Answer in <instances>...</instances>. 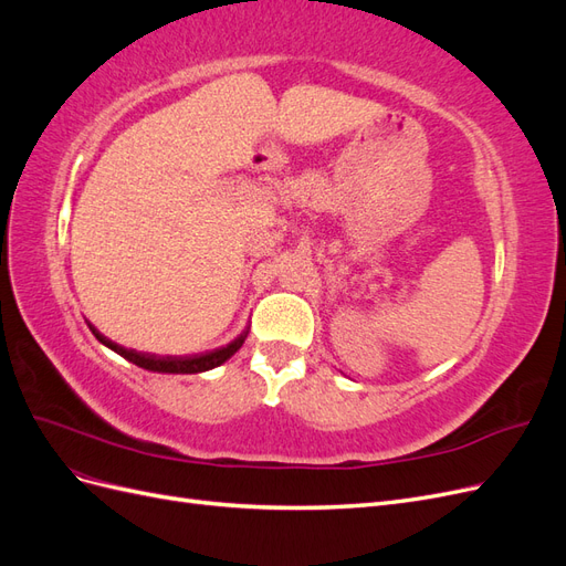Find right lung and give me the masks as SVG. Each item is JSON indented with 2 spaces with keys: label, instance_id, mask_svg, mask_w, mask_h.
<instances>
[{
  "label": "right lung",
  "instance_id": "1",
  "mask_svg": "<svg viewBox=\"0 0 566 566\" xmlns=\"http://www.w3.org/2000/svg\"><path fill=\"white\" fill-rule=\"evenodd\" d=\"M90 331L94 333V337L101 342V345H106L108 349H113L115 354H119L127 361L136 364L139 368L153 370V373H205V370H212L217 366H221L224 361L243 347V342L248 337V333H243L241 337H235L231 345L208 352V354H200V356H156V354H144V352H136V349H125L115 345L113 339L101 335L94 325H90Z\"/></svg>",
  "mask_w": 566,
  "mask_h": 566
}]
</instances>
